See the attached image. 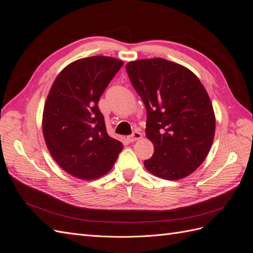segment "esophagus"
<instances>
[{
  "label": "esophagus",
  "instance_id": "34e87169",
  "mask_svg": "<svg viewBox=\"0 0 253 253\" xmlns=\"http://www.w3.org/2000/svg\"><path fill=\"white\" fill-rule=\"evenodd\" d=\"M141 138H142L141 132L138 131V130H135V131H133L130 135L127 136V140H128L129 142H134V141H136V140H140Z\"/></svg>",
  "mask_w": 253,
  "mask_h": 253
}]
</instances>
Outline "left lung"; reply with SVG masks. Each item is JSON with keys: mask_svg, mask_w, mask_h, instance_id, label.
I'll use <instances>...</instances> for the list:
<instances>
[{"mask_svg": "<svg viewBox=\"0 0 253 253\" xmlns=\"http://www.w3.org/2000/svg\"><path fill=\"white\" fill-rule=\"evenodd\" d=\"M126 71L146 107L145 132L155 147L146 169L167 180L189 176L205 161L215 133L205 86L189 69L162 58L131 61Z\"/></svg>", "mask_w": 253, "mask_h": 253, "instance_id": "left-lung-1", "label": "left lung"}]
</instances>
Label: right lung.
Returning <instances> with one entry per match:
<instances>
[{
    "instance_id": "add662e5",
    "label": "right lung",
    "mask_w": 253,
    "mask_h": 253,
    "mask_svg": "<svg viewBox=\"0 0 253 253\" xmlns=\"http://www.w3.org/2000/svg\"><path fill=\"white\" fill-rule=\"evenodd\" d=\"M123 66L112 57L93 56L64 68L49 90L43 134L55 161L72 176L95 179L109 171L123 144L107 133L99 98Z\"/></svg>"
}]
</instances>
